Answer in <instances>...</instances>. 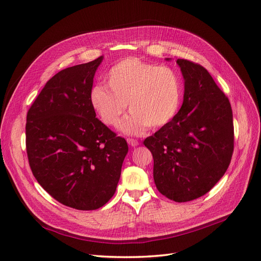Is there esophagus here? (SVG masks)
Instances as JSON below:
<instances>
[{"label":"esophagus","mask_w":261,"mask_h":261,"mask_svg":"<svg viewBox=\"0 0 261 261\" xmlns=\"http://www.w3.org/2000/svg\"><path fill=\"white\" fill-rule=\"evenodd\" d=\"M127 144L133 148V147H137L139 145V141L133 138H127Z\"/></svg>","instance_id":"esophagus-1"}]
</instances>
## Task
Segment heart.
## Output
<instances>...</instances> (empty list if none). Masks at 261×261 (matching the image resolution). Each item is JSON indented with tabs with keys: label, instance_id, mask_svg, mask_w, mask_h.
I'll use <instances>...</instances> for the list:
<instances>
[{
	"label": "heart",
	"instance_id": "b5f03b06",
	"mask_svg": "<svg viewBox=\"0 0 261 261\" xmlns=\"http://www.w3.org/2000/svg\"><path fill=\"white\" fill-rule=\"evenodd\" d=\"M107 84L94 86L90 105L101 122L116 127L128 105L130 114L121 125L126 135H140L149 126L160 128L171 123L183 98L180 77L169 66H158L136 58H126L107 74Z\"/></svg>",
	"mask_w": 261,
	"mask_h": 261
}]
</instances>
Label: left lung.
<instances>
[{
	"label": "left lung",
	"instance_id": "obj_1",
	"mask_svg": "<svg viewBox=\"0 0 261 261\" xmlns=\"http://www.w3.org/2000/svg\"><path fill=\"white\" fill-rule=\"evenodd\" d=\"M176 63L184 78L183 105L174 120L144 145L153 156L158 191L186 202L207 194L224 175L233 154L234 127L230 101L208 70L183 59Z\"/></svg>",
	"mask_w": 261,
	"mask_h": 261
}]
</instances>
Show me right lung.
Here are the masks:
<instances>
[{"label": "right lung", "instance_id": "1", "mask_svg": "<svg viewBox=\"0 0 261 261\" xmlns=\"http://www.w3.org/2000/svg\"><path fill=\"white\" fill-rule=\"evenodd\" d=\"M103 57L61 70L30 107L26 148L33 174L55 200L96 210L112 198L128 152L96 117L90 91Z\"/></svg>", "mask_w": 261, "mask_h": 261}]
</instances>
